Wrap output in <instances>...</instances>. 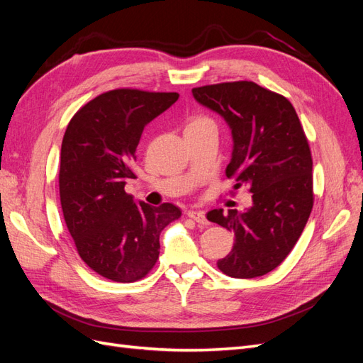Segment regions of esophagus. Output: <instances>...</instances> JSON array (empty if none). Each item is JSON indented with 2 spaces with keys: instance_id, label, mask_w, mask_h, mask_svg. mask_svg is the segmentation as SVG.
<instances>
[{
  "instance_id": "esophagus-1",
  "label": "esophagus",
  "mask_w": 363,
  "mask_h": 363,
  "mask_svg": "<svg viewBox=\"0 0 363 363\" xmlns=\"http://www.w3.org/2000/svg\"><path fill=\"white\" fill-rule=\"evenodd\" d=\"M188 216L192 219V221L199 223V224H203V225L208 224L204 212H200V211H189V212H188Z\"/></svg>"
}]
</instances>
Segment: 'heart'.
Masks as SVG:
<instances>
[{
    "mask_svg": "<svg viewBox=\"0 0 363 363\" xmlns=\"http://www.w3.org/2000/svg\"><path fill=\"white\" fill-rule=\"evenodd\" d=\"M206 124H212V121L207 118H196V119L191 121L188 125H206Z\"/></svg>",
    "mask_w": 363,
    "mask_h": 363,
    "instance_id": "b5f03b06",
    "label": "heart"
}]
</instances>
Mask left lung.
I'll list each match as a JSON object with an SVG mask.
<instances>
[{
	"label": "left lung",
	"mask_w": 363,
	"mask_h": 363,
	"mask_svg": "<svg viewBox=\"0 0 363 363\" xmlns=\"http://www.w3.org/2000/svg\"><path fill=\"white\" fill-rule=\"evenodd\" d=\"M196 103L211 108L232 131L225 175L248 186L252 204L207 219L235 233V245L218 268L235 279L265 276L286 259L313 206L312 156L300 119L286 98L252 82L195 87Z\"/></svg>",
	"instance_id": "left-lung-1"
}]
</instances>
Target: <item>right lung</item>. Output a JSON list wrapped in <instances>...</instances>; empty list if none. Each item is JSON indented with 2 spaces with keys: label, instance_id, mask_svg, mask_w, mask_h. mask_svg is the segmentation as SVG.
Segmentation results:
<instances>
[{
  "label": "right lung",
  "instance_id": "right-lung-1",
  "mask_svg": "<svg viewBox=\"0 0 363 363\" xmlns=\"http://www.w3.org/2000/svg\"><path fill=\"white\" fill-rule=\"evenodd\" d=\"M179 100L175 92L116 89L83 106L65 131L59 189L65 223L87 267L121 283L145 277L159 259L162 230L182 216L124 188L145 125Z\"/></svg>",
  "mask_w": 363,
  "mask_h": 363
}]
</instances>
